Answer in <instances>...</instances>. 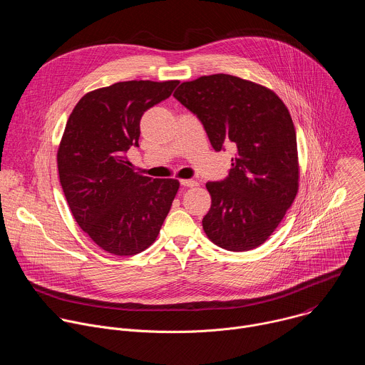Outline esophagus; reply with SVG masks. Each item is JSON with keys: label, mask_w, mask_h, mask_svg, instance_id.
<instances>
[{"label": "esophagus", "mask_w": 365, "mask_h": 365, "mask_svg": "<svg viewBox=\"0 0 365 365\" xmlns=\"http://www.w3.org/2000/svg\"><path fill=\"white\" fill-rule=\"evenodd\" d=\"M180 185L185 186V187H193V186H196L197 183H196L195 180H192V179H182V180H180Z\"/></svg>", "instance_id": "34e87169"}]
</instances>
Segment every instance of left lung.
<instances>
[{"label":"left lung","instance_id":"obj_1","mask_svg":"<svg viewBox=\"0 0 365 365\" xmlns=\"http://www.w3.org/2000/svg\"><path fill=\"white\" fill-rule=\"evenodd\" d=\"M173 96L193 113L215 151L235 148L228 176L207 182L205 234L228 251L262 245L279 227L299 189L296 131L269 88L217 73L183 82Z\"/></svg>","mask_w":365,"mask_h":365}]
</instances>
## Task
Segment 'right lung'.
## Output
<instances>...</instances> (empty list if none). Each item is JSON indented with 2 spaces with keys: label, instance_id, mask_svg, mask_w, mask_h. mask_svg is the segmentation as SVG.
<instances>
[{
  "label": "right lung",
  "instance_id": "1",
  "mask_svg": "<svg viewBox=\"0 0 365 365\" xmlns=\"http://www.w3.org/2000/svg\"><path fill=\"white\" fill-rule=\"evenodd\" d=\"M178 83L118 82L83 95L69 115L58 150L61 185L75 221L103 251H144L170 211L179 180L135 173L125 153L138 147L143 114Z\"/></svg>",
  "mask_w": 365,
  "mask_h": 365
}]
</instances>
